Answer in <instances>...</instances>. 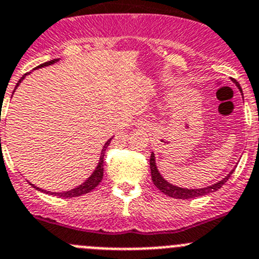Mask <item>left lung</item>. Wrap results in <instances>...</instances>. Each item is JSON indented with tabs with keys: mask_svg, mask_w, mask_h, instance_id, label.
<instances>
[{
	"mask_svg": "<svg viewBox=\"0 0 259 259\" xmlns=\"http://www.w3.org/2000/svg\"><path fill=\"white\" fill-rule=\"evenodd\" d=\"M234 81L235 85L239 88L240 93H243L241 88H240V83L237 82L236 80H232ZM150 167H151V177H152V182L153 185L158 188V190L164 192L165 195L170 197H174V199H193V197H199V196H204V195H209L211 192H215V191L220 190L223 185H225L226 182L228 181V178L231 177L232 171L231 170L222 181L217 182L214 185L211 186H206L204 188H183V187H178V186H174L171 183L166 181L164 177L160 174L157 169V165H156V158H155V153H151V158H150Z\"/></svg>",
	"mask_w": 259,
	"mask_h": 259,
	"instance_id": "1",
	"label": "left lung"
}]
</instances>
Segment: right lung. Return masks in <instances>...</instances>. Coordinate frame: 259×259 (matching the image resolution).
I'll return each mask as SVG.
<instances>
[{
  "label": "right lung",
  "mask_w": 259,
  "mask_h": 259,
  "mask_svg": "<svg viewBox=\"0 0 259 259\" xmlns=\"http://www.w3.org/2000/svg\"><path fill=\"white\" fill-rule=\"evenodd\" d=\"M59 62V59H53L50 60V62H46L44 63V64H41V66L36 67L34 69H38L41 68V67H48V66H51V64H54V63ZM31 73V72H29ZM29 73H25L24 76H23L22 78H20L19 81H18V83H16L15 86V89H14V92L16 90V88L20 85V82H22L23 80L25 78V76ZM113 138V137H112ZM112 138L108 139V141L104 143L103 148H102V153H101V157H99V162H98L97 167L94 169V171H93L92 174H90V177L88 179H86L83 183H81L80 186H77V187H74L72 188V190L69 191H64V192H51V191H46V190H42V188H39V187H36L34 185H32V183H29V185L33 186L36 190L41 191V192H45V193H50V195H54V196H60V197H76V196H81V195H83V193H88L90 192L92 190H94L95 187H97L99 183H101L102 178H103V162H104V152H106L107 150V147L109 146V143H111V141H112Z\"/></svg>",
  "instance_id": "1"
}]
</instances>
